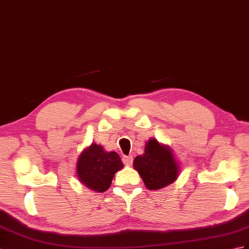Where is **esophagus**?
<instances>
[{"instance_id": "1", "label": "esophagus", "mask_w": 249, "mask_h": 249, "mask_svg": "<svg viewBox=\"0 0 249 249\" xmlns=\"http://www.w3.org/2000/svg\"><path fill=\"white\" fill-rule=\"evenodd\" d=\"M123 162L126 164V165H130L132 164V161H134V158L131 157V156H123Z\"/></svg>"}]
</instances>
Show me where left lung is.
Masks as SVG:
<instances>
[{
	"instance_id": "8db88e82",
	"label": "left lung",
	"mask_w": 249,
	"mask_h": 249,
	"mask_svg": "<svg viewBox=\"0 0 249 249\" xmlns=\"http://www.w3.org/2000/svg\"><path fill=\"white\" fill-rule=\"evenodd\" d=\"M134 167L149 190H159L169 186L178 176V165L171 149L160 145L155 139L146 143L143 155L135 158Z\"/></svg>"
}]
</instances>
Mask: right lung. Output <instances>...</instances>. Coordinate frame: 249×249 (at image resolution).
I'll use <instances>...</instances> for the list:
<instances>
[{
    "mask_svg": "<svg viewBox=\"0 0 249 249\" xmlns=\"http://www.w3.org/2000/svg\"><path fill=\"white\" fill-rule=\"evenodd\" d=\"M123 167L120 156L115 152L107 153L101 145L93 143L79 156L77 176L91 190L104 192L109 189L114 174Z\"/></svg>",
    "mask_w": 249,
    "mask_h": 249,
    "instance_id": "add662e5",
    "label": "right lung"
}]
</instances>
